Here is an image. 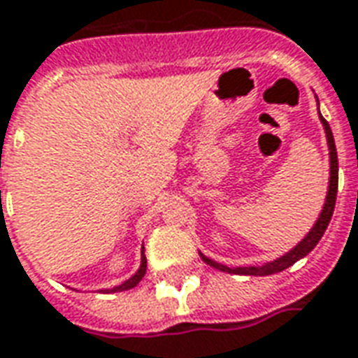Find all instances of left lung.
Instances as JSON below:
<instances>
[{"label": "left lung", "instance_id": "8db88e82", "mask_svg": "<svg viewBox=\"0 0 358 358\" xmlns=\"http://www.w3.org/2000/svg\"><path fill=\"white\" fill-rule=\"evenodd\" d=\"M316 101H318V96H316ZM318 106H320V102H318ZM320 122H322L324 131H326L327 149H329V184H327V194H326V201H324V207H322V211H320L316 222L312 224V229L304 234V238H302L294 248H291L289 252H285L283 256L275 257L273 262H266V264H262V266L229 267V266H222V264L215 262V259H211V257H207L205 254L199 252V256H201V259H203L207 266L215 267V269H219V271H227V273L264 277V275H273V273H279V271H285L287 267H291L294 262H299V259H302L304 256H308L310 252L316 248V244H318L320 238L324 236L327 224H329V221H331V215H334V207H336V197H337V172H339L336 141H334L331 127H329V124L324 120L322 114H320Z\"/></svg>", "mask_w": 358, "mask_h": 358}]
</instances>
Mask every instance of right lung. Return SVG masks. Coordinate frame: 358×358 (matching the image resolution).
<instances>
[{
  "instance_id": "add662e5",
  "label": "right lung",
  "mask_w": 358,
  "mask_h": 358,
  "mask_svg": "<svg viewBox=\"0 0 358 358\" xmlns=\"http://www.w3.org/2000/svg\"><path fill=\"white\" fill-rule=\"evenodd\" d=\"M145 271H147V257H145V248L141 246V264L137 267V271L129 279H126L124 283L116 285V287H112V289H102L104 292H122V291H129V289H134L141 279H143Z\"/></svg>"
}]
</instances>
